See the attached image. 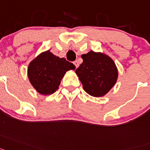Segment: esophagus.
<instances>
[{
  "mask_svg": "<svg viewBox=\"0 0 150 150\" xmlns=\"http://www.w3.org/2000/svg\"><path fill=\"white\" fill-rule=\"evenodd\" d=\"M74 65H75V67L76 68H78L79 67V62H78V60H75V62H74Z\"/></svg>",
  "mask_w": 150,
  "mask_h": 150,
  "instance_id": "1",
  "label": "esophagus"
}]
</instances>
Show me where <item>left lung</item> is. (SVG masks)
<instances>
[{"mask_svg":"<svg viewBox=\"0 0 150 150\" xmlns=\"http://www.w3.org/2000/svg\"><path fill=\"white\" fill-rule=\"evenodd\" d=\"M83 62L75 70L84 91L95 97H103L112 88L118 79L114 61L101 53L90 51L81 55Z\"/></svg>","mask_w":150,"mask_h":150,"instance_id":"obj_1","label":"left lung"}]
</instances>
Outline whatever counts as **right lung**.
<instances>
[{"instance_id":"add662e5","label":"right lung","mask_w":150,"mask_h":150,"mask_svg":"<svg viewBox=\"0 0 150 150\" xmlns=\"http://www.w3.org/2000/svg\"><path fill=\"white\" fill-rule=\"evenodd\" d=\"M71 69H75V65L47 50L30 62L28 76L31 84L38 93L52 94L58 89L65 73Z\"/></svg>"}]
</instances>
